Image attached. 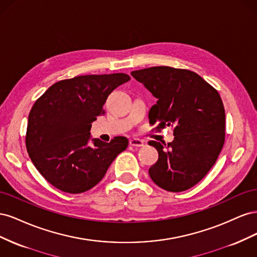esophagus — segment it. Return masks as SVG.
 <instances>
[{
  "label": "esophagus",
  "mask_w": 257,
  "mask_h": 257,
  "mask_svg": "<svg viewBox=\"0 0 257 257\" xmlns=\"http://www.w3.org/2000/svg\"><path fill=\"white\" fill-rule=\"evenodd\" d=\"M130 145L132 146V147H143L144 146V142L143 141H141V139H137V138H133V139H131L130 141Z\"/></svg>",
  "instance_id": "1"
}]
</instances>
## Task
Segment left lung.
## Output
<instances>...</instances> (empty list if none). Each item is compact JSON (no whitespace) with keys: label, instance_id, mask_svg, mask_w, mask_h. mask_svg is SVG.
Here are the masks:
<instances>
[{"label":"left lung","instance_id":"left-lung-1","mask_svg":"<svg viewBox=\"0 0 257 257\" xmlns=\"http://www.w3.org/2000/svg\"><path fill=\"white\" fill-rule=\"evenodd\" d=\"M131 74L158 98L149 123L158 122V131H174L172 143L149 142L159 152L150 178L168 192L191 189L215 164L224 146L225 110L219 92L189 69L153 66Z\"/></svg>","mask_w":257,"mask_h":257}]
</instances>
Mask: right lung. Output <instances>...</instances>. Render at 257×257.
<instances>
[{
    "label": "right lung",
    "mask_w": 257,
    "mask_h": 257,
    "mask_svg": "<svg viewBox=\"0 0 257 257\" xmlns=\"http://www.w3.org/2000/svg\"><path fill=\"white\" fill-rule=\"evenodd\" d=\"M131 79L127 74L83 75L58 81L36 99L29 114L27 151L41 175L69 194L89 191L104 178L125 137L90 141L92 122L105 113L108 95Z\"/></svg>",
    "instance_id": "right-lung-1"
}]
</instances>
